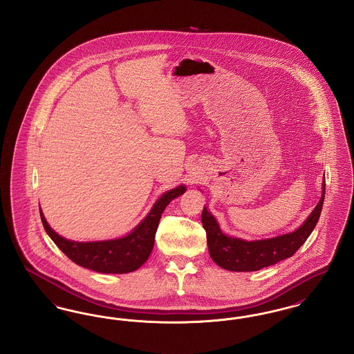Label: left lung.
Masks as SVG:
<instances>
[{
	"mask_svg": "<svg viewBox=\"0 0 354 354\" xmlns=\"http://www.w3.org/2000/svg\"><path fill=\"white\" fill-rule=\"evenodd\" d=\"M325 198V178L321 185V198L317 205L304 220L303 224L284 235L260 240H245L225 235L216 218L204 205L202 212L203 228L207 232L208 252L220 268L232 272H253L286 260L296 252L315 230Z\"/></svg>",
	"mask_w": 354,
	"mask_h": 354,
	"instance_id": "8db88e82",
	"label": "left lung"
}]
</instances>
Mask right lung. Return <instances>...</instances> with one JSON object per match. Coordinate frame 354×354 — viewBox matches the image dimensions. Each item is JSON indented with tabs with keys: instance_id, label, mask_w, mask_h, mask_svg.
Instances as JSON below:
<instances>
[{
	"instance_id": "add662e5",
	"label": "right lung",
	"mask_w": 354,
	"mask_h": 354,
	"mask_svg": "<svg viewBox=\"0 0 354 354\" xmlns=\"http://www.w3.org/2000/svg\"><path fill=\"white\" fill-rule=\"evenodd\" d=\"M185 185H178L162 194L140 223L127 235L98 241H75L58 235L45 219L39 208L41 220L46 234L55 245L77 266L100 273H129L140 268L150 257L159 220L169 203L183 195Z\"/></svg>"
}]
</instances>
